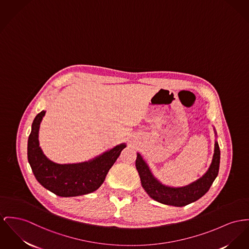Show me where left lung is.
<instances>
[{"instance_id":"left-lung-1","label":"left lung","mask_w":249,"mask_h":249,"mask_svg":"<svg viewBox=\"0 0 249 249\" xmlns=\"http://www.w3.org/2000/svg\"><path fill=\"white\" fill-rule=\"evenodd\" d=\"M217 138L215 128L213 127ZM215 138V139H216ZM220 166V148L215 140L214 153L212 163L208 171L197 180L183 186L171 187L160 182L152 173L149 166L142 159L140 153H137L136 168L141 178L142 186L151 198L169 206L183 207L201 198L211 188L218 176Z\"/></svg>"}]
</instances>
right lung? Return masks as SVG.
Segmentation results:
<instances>
[{
  "mask_svg": "<svg viewBox=\"0 0 249 249\" xmlns=\"http://www.w3.org/2000/svg\"><path fill=\"white\" fill-rule=\"evenodd\" d=\"M45 112L42 110L34 119L28 138L27 157L36 179L45 189L62 197L78 196L96 191L126 144H118L89 161L55 163L43 154L39 146V125Z\"/></svg>",
  "mask_w": 249,
  "mask_h": 249,
  "instance_id": "1",
  "label": "right lung"
}]
</instances>
